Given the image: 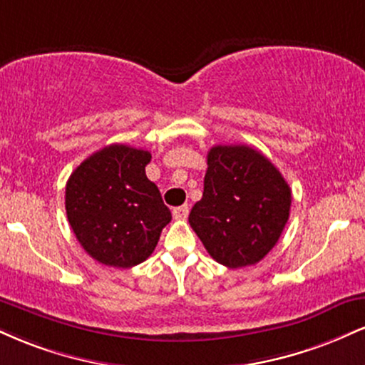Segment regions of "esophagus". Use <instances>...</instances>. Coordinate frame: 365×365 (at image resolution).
I'll return each mask as SVG.
<instances>
[{
	"mask_svg": "<svg viewBox=\"0 0 365 365\" xmlns=\"http://www.w3.org/2000/svg\"><path fill=\"white\" fill-rule=\"evenodd\" d=\"M187 216H188L187 205H180V207L173 209V217L177 219V221H183V219H187Z\"/></svg>",
	"mask_w": 365,
	"mask_h": 365,
	"instance_id": "obj_1",
	"label": "esophagus"
}]
</instances>
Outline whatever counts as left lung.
<instances>
[{
	"instance_id": "obj_1",
	"label": "left lung",
	"mask_w": 365,
	"mask_h": 365,
	"mask_svg": "<svg viewBox=\"0 0 365 365\" xmlns=\"http://www.w3.org/2000/svg\"><path fill=\"white\" fill-rule=\"evenodd\" d=\"M291 187L257 149L214 146L204 194L188 222L210 257L230 269L255 265L277 245L291 210Z\"/></svg>"
}]
</instances>
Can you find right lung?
Instances as JSON below:
<instances>
[{
    "instance_id": "1",
    "label": "right lung",
    "mask_w": 365,
    "mask_h": 365,
    "mask_svg": "<svg viewBox=\"0 0 365 365\" xmlns=\"http://www.w3.org/2000/svg\"><path fill=\"white\" fill-rule=\"evenodd\" d=\"M151 153L110 144L88 156L66 183V214L85 252L117 269L155 252L171 221L160 190L146 177Z\"/></svg>"
}]
</instances>
